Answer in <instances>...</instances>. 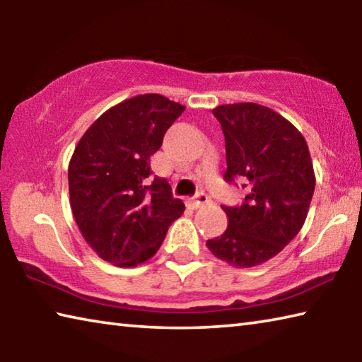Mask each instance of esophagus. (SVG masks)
Wrapping results in <instances>:
<instances>
[{
	"label": "esophagus",
	"instance_id": "obj_1",
	"mask_svg": "<svg viewBox=\"0 0 362 362\" xmlns=\"http://www.w3.org/2000/svg\"><path fill=\"white\" fill-rule=\"evenodd\" d=\"M209 201H211L209 196H207L206 193H199V194H196V198L192 201V204L194 207H203V206L209 203Z\"/></svg>",
	"mask_w": 362,
	"mask_h": 362
}]
</instances>
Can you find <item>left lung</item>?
Segmentation results:
<instances>
[{"label":"left lung","mask_w":362,"mask_h":362,"mask_svg":"<svg viewBox=\"0 0 362 362\" xmlns=\"http://www.w3.org/2000/svg\"><path fill=\"white\" fill-rule=\"evenodd\" d=\"M212 113L225 136V180L241 177L249 194L241 206H222L228 226L206 246L231 267H257L278 255L308 216L316 183L308 145L292 122L259 103H228Z\"/></svg>","instance_id":"8db88e82"}]
</instances>
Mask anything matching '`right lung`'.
I'll return each mask as SVG.
<instances>
[{"label": "right lung", "instance_id": "obj_1", "mask_svg": "<svg viewBox=\"0 0 362 362\" xmlns=\"http://www.w3.org/2000/svg\"><path fill=\"white\" fill-rule=\"evenodd\" d=\"M185 107L159 94L108 108L79 139L69 164L73 217L86 243L105 262L129 268L158 252L185 204L150 158Z\"/></svg>", "mask_w": 362, "mask_h": 362}]
</instances>
